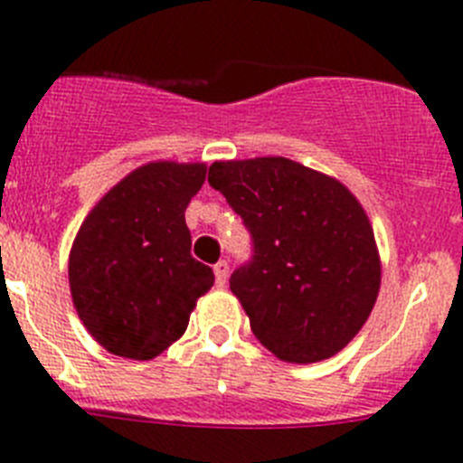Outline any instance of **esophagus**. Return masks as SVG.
I'll return each mask as SVG.
<instances>
[{"label":"esophagus","mask_w":463,"mask_h":463,"mask_svg":"<svg viewBox=\"0 0 463 463\" xmlns=\"http://www.w3.org/2000/svg\"><path fill=\"white\" fill-rule=\"evenodd\" d=\"M213 271H215V282H218V288H224V282H227V278H229L227 261H218V264L213 267Z\"/></svg>","instance_id":"esophagus-1"}]
</instances>
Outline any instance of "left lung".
Here are the masks:
<instances>
[{"instance_id":"left-lung-1","label":"left lung","mask_w":463,"mask_h":463,"mask_svg":"<svg viewBox=\"0 0 463 463\" xmlns=\"http://www.w3.org/2000/svg\"><path fill=\"white\" fill-rule=\"evenodd\" d=\"M208 183L252 234V261L229 288L257 341L289 364L341 353L380 289L378 245L357 196L288 157L213 162Z\"/></svg>"}]
</instances>
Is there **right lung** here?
Returning <instances> with one entry per match:
<instances>
[{
	"label": "right lung",
	"instance_id": "right-lung-1",
	"mask_svg": "<svg viewBox=\"0 0 463 463\" xmlns=\"http://www.w3.org/2000/svg\"><path fill=\"white\" fill-rule=\"evenodd\" d=\"M203 162H148L94 203L69 252V288L85 329L110 354L153 359L185 334L213 269L190 255L185 208Z\"/></svg>",
	"mask_w": 463,
	"mask_h": 463
}]
</instances>
